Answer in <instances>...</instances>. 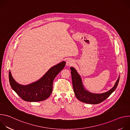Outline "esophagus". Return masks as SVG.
<instances>
[{
    "mask_svg": "<svg viewBox=\"0 0 130 130\" xmlns=\"http://www.w3.org/2000/svg\"><path fill=\"white\" fill-rule=\"evenodd\" d=\"M74 64V61L71 59H68L66 61V65L72 66Z\"/></svg>",
    "mask_w": 130,
    "mask_h": 130,
    "instance_id": "obj_1",
    "label": "esophagus"
}]
</instances>
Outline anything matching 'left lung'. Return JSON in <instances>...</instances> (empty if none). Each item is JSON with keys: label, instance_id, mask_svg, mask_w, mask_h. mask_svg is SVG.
Returning a JSON list of instances; mask_svg holds the SVG:
<instances>
[{"label": "left lung", "instance_id": "8db88e82", "mask_svg": "<svg viewBox=\"0 0 130 130\" xmlns=\"http://www.w3.org/2000/svg\"><path fill=\"white\" fill-rule=\"evenodd\" d=\"M70 70L72 86L76 97L80 101L88 104H96L106 99L117 88L120 78V76H119L114 87L108 91L103 94H93L84 89L81 78L76 70L73 67H71Z\"/></svg>", "mask_w": 130, "mask_h": 130}]
</instances>
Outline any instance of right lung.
<instances>
[{"instance_id":"right-lung-1","label":"right lung","mask_w":130,"mask_h":130,"mask_svg":"<svg viewBox=\"0 0 130 130\" xmlns=\"http://www.w3.org/2000/svg\"><path fill=\"white\" fill-rule=\"evenodd\" d=\"M65 62L51 67L39 80L27 85L17 83L9 71V78L12 88L23 100L28 102H39L47 99L53 89V82L58 73L64 68Z\"/></svg>"}]
</instances>
